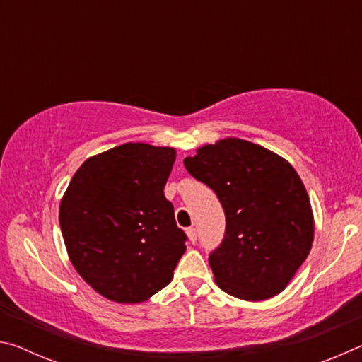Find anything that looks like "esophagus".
Wrapping results in <instances>:
<instances>
[{
    "label": "esophagus",
    "mask_w": 362,
    "mask_h": 362,
    "mask_svg": "<svg viewBox=\"0 0 362 362\" xmlns=\"http://www.w3.org/2000/svg\"><path fill=\"white\" fill-rule=\"evenodd\" d=\"M187 236H188V240H189V243H196L198 241V235H196V230L194 228H187Z\"/></svg>",
    "instance_id": "obj_1"
}]
</instances>
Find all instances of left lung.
<instances>
[{
  "mask_svg": "<svg viewBox=\"0 0 362 362\" xmlns=\"http://www.w3.org/2000/svg\"><path fill=\"white\" fill-rule=\"evenodd\" d=\"M183 164L214 189L226 218L209 255L220 289L259 302L286 289L311 250L315 220L305 185L284 158L228 137L196 150Z\"/></svg>",
  "mask_w": 362,
  "mask_h": 362,
  "instance_id": "left-lung-1",
  "label": "left lung"
}]
</instances>
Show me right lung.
I'll return each mask as SVG.
<instances>
[{
    "label": "right lung",
    "mask_w": 362,
    "mask_h": 362,
    "mask_svg": "<svg viewBox=\"0 0 362 362\" xmlns=\"http://www.w3.org/2000/svg\"><path fill=\"white\" fill-rule=\"evenodd\" d=\"M170 146L124 144L81 164L59 207L66 252L86 283L112 302L140 303L166 287L185 252L164 185Z\"/></svg>",
    "instance_id": "obj_1"
}]
</instances>
